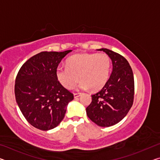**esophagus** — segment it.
<instances>
[{
	"label": "esophagus",
	"mask_w": 160,
	"mask_h": 160,
	"mask_svg": "<svg viewBox=\"0 0 160 160\" xmlns=\"http://www.w3.org/2000/svg\"><path fill=\"white\" fill-rule=\"evenodd\" d=\"M81 94H82V93H80V92H75L73 94H74V97H75V98H77V97H80L81 95Z\"/></svg>",
	"instance_id": "1"
}]
</instances>
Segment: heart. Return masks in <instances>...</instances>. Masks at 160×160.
<instances>
[{
	"instance_id": "1",
	"label": "heart",
	"mask_w": 160,
	"mask_h": 160,
	"mask_svg": "<svg viewBox=\"0 0 160 160\" xmlns=\"http://www.w3.org/2000/svg\"><path fill=\"white\" fill-rule=\"evenodd\" d=\"M112 61L108 54L77 53L67 59L66 67L56 69V77L66 89H72L82 80L78 88L98 90L109 78Z\"/></svg>"
}]
</instances>
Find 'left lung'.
I'll list each match as a JSON object with an SVG mask.
<instances>
[{
	"mask_svg": "<svg viewBox=\"0 0 160 160\" xmlns=\"http://www.w3.org/2000/svg\"><path fill=\"white\" fill-rule=\"evenodd\" d=\"M97 50L109 56L113 70L102 90L92 95L86 112L94 123L109 127L121 121L131 109L134 99V77L131 66L123 56L107 48Z\"/></svg>",
	"mask_w": 160,
	"mask_h": 160,
	"instance_id": "8db88e82",
	"label": "left lung"
}]
</instances>
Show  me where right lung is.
<instances>
[{
    "label": "right lung",
    "mask_w": 160,
    "mask_h": 160,
    "mask_svg": "<svg viewBox=\"0 0 160 160\" xmlns=\"http://www.w3.org/2000/svg\"><path fill=\"white\" fill-rule=\"evenodd\" d=\"M70 51H42L19 70L15 84L16 102L26 120L38 129L56 128L64 118L68 104L74 98L56 77L58 64Z\"/></svg>",
    "instance_id": "add662e5"
}]
</instances>
